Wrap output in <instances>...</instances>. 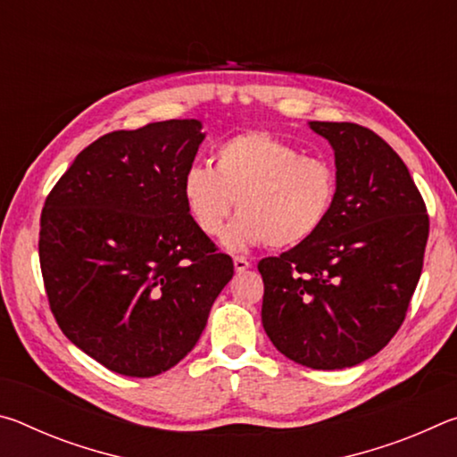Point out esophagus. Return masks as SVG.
<instances>
[{"mask_svg":"<svg viewBox=\"0 0 457 457\" xmlns=\"http://www.w3.org/2000/svg\"><path fill=\"white\" fill-rule=\"evenodd\" d=\"M252 264L250 262H247L244 256H236L234 258V268H236V272H245L247 268H250Z\"/></svg>","mask_w":457,"mask_h":457,"instance_id":"1","label":"esophagus"}]
</instances>
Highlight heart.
I'll list each match as a JSON object with an SVG mask.
<instances>
[{
	"mask_svg": "<svg viewBox=\"0 0 457 457\" xmlns=\"http://www.w3.org/2000/svg\"><path fill=\"white\" fill-rule=\"evenodd\" d=\"M215 165L193 163L183 173L185 207L205 236L226 228L223 244L239 252L272 244L292 247L311 239L328 220L337 197V171L320 157L264 130H250L223 141L213 154Z\"/></svg>",
	"mask_w": 457,
	"mask_h": 457,
	"instance_id": "obj_1",
	"label": "heart"
}]
</instances>
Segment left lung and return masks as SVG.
Listing matches in <instances>:
<instances>
[{
  "instance_id": "1",
  "label": "left lung",
  "mask_w": 457,
  "mask_h": 457,
  "mask_svg": "<svg viewBox=\"0 0 457 457\" xmlns=\"http://www.w3.org/2000/svg\"><path fill=\"white\" fill-rule=\"evenodd\" d=\"M308 125L335 149V205L311 239L260 260L262 324L284 357L335 370L373 357L403 324L429 218L409 169L373 130Z\"/></svg>"
}]
</instances>
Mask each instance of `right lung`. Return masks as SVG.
Masks as SVG:
<instances>
[{"label":"right lung","instance_id":"right-lung-1","mask_svg":"<svg viewBox=\"0 0 457 457\" xmlns=\"http://www.w3.org/2000/svg\"><path fill=\"white\" fill-rule=\"evenodd\" d=\"M204 138L195 119L114 130L80 151L46 197L37 247L54 319L119 375L175 367L234 276L181 193Z\"/></svg>","mask_w":457,"mask_h":457}]
</instances>
